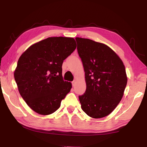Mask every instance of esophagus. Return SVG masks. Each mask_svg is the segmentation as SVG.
<instances>
[{
  "label": "esophagus",
  "mask_w": 147,
  "mask_h": 147,
  "mask_svg": "<svg viewBox=\"0 0 147 147\" xmlns=\"http://www.w3.org/2000/svg\"><path fill=\"white\" fill-rule=\"evenodd\" d=\"M76 82V80H74V81H73V82H72V84H73V86H75Z\"/></svg>",
  "instance_id": "obj_1"
}]
</instances>
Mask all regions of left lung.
<instances>
[{
	"mask_svg": "<svg viewBox=\"0 0 147 147\" xmlns=\"http://www.w3.org/2000/svg\"><path fill=\"white\" fill-rule=\"evenodd\" d=\"M82 61L86 91L79 96L82 110L92 118L108 115L123 98L127 84L122 59L106 45L89 39L76 38Z\"/></svg>",
	"mask_w": 147,
	"mask_h": 147,
	"instance_id": "1",
	"label": "left lung"
}]
</instances>
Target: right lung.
<instances>
[{
    "instance_id": "right-lung-1",
    "label": "right lung",
    "mask_w": 147,
    "mask_h": 147,
    "mask_svg": "<svg viewBox=\"0 0 147 147\" xmlns=\"http://www.w3.org/2000/svg\"><path fill=\"white\" fill-rule=\"evenodd\" d=\"M76 48L73 38L51 37L32 45L21 54L14 78L22 98L40 115L53 113L70 92L64 81L62 63Z\"/></svg>"
}]
</instances>
